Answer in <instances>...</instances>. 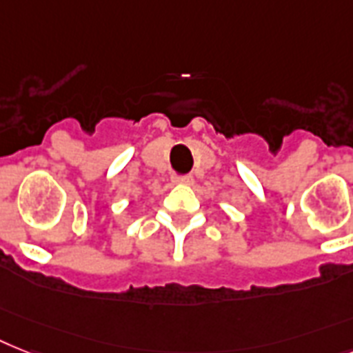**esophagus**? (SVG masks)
<instances>
[{"instance_id": "esophagus-1", "label": "esophagus", "mask_w": 353, "mask_h": 353, "mask_svg": "<svg viewBox=\"0 0 353 353\" xmlns=\"http://www.w3.org/2000/svg\"><path fill=\"white\" fill-rule=\"evenodd\" d=\"M172 181L176 183V185H192L194 183V177L192 176H176Z\"/></svg>"}]
</instances>
